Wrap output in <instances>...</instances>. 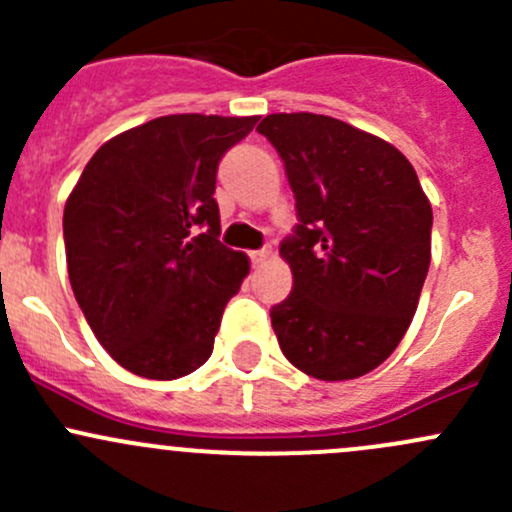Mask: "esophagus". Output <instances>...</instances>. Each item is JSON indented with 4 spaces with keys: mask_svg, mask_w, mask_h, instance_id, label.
<instances>
[{
    "mask_svg": "<svg viewBox=\"0 0 512 512\" xmlns=\"http://www.w3.org/2000/svg\"><path fill=\"white\" fill-rule=\"evenodd\" d=\"M270 257H272V250H255V252H250L252 267H260V265H265V262L270 260Z\"/></svg>",
    "mask_w": 512,
    "mask_h": 512,
    "instance_id": "esophagus-1",
    "label": "esophagus"
}]
</instances>
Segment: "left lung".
Masks as SVG:
<instances>
[{
  "instance_id": "8db88e82",
  "label": "left lung",
  "mask_w": 512,
  "mask_h": 512,
  "mask_svg": "<svg viewBox=\"0 0 512 512\" xmlns=\"http://www.w3.org/2000/svg\"><path fill=\"white\" fill-rule=\"evenodd\" d=\"M299 225L280 245L294 287L272 307L289 364L322 381L369 374L399 347L431 265L433 213L414 165L384 138L319 113H272Z\"/></svg>"
}]
</instances>
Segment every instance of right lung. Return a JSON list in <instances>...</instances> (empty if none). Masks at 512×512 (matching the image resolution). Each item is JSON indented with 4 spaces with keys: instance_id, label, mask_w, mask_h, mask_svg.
<instances>
[{
    "instance_id": "add662e5",
    "label": "right lung",
    "mask_w": 512,
    "mask_h": 512,
    "mask_svg": "<svg viewBox=\"0 0 512 512\" xmlns=\"http://www.w3.org/2000/svg\"><path fill=\"white\" fill-rule=\"evenodd\" d=\"M257 116L175 113L123 131L86 163L64 208L74 297L131 374L170 381L213 354L250 260L218 240L215 173Z\"/></svg>"
}]
</instances>
